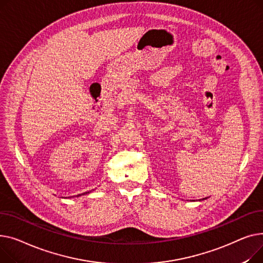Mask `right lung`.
Returning <instances> with one entry per match:
<instances>
[{
    "instance_id": "1",
    "label": "right lung",
    "mask_w": 263,
    "mask_h": 263,
    "mask_svg": "<svg viewBox=\"0 0 263 263\" xmlns=\"http://www.w3.org/2000/svg\"><path fill=\"white\" fill-rule=\"evenodd\" d=\"M87 193H89V191H88V192H86V194H87ZM84 194H85V193H84ZM80 195H81V194H79L77 196H80Z\"/></svg>"
}]
</instances>
